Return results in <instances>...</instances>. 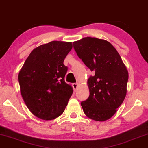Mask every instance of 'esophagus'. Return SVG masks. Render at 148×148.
Instances as JSON below:
<instances>
[{
	"instance_id": "esophagus-1",
	"label": "esophagus",
	"mask_w": 148,
	"mask_h": 148,
	"mask_svg": "<svg viewBox=\"0 0 148 148\" xmlns=\"http://www.w3.org/2000/svg\"><path fill=\"white\" fill-rule=\"evenodd\" d=\"M72 87H73L74 90L75 92H76V90L77 89V87H78V84H77V83H73L72 84Z\"/></svg>"
}]
</instances>
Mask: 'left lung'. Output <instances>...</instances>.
I'll return each instance as SVG.
<instances>
[{"label":"left lung","instance_id":"left-lung-1","mask_svg":"<svg viewBox=\"0 0 148 148\" xmlns=\"http://www.w3.org/2000/svg\"><path fill=\"white\" fill-rule=\"evenodd\" d=\"M78 56L93 73L90 96L81 106L87 117L105 121L114 115L126 95L128 72L116 48L105 40L86 37L73 42Z\"/></svg>","mask_w":148,"mask_h":148}]
</instances>
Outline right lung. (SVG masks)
Masks as SVG:
<instances>
[{"mask_svg": "<svg viewBox=\"0 0 148 148\" xmlns=\"http://www.w3.org/2000/svg\"><path fill=\"white\" fill-rule=\"evenodd\" d=\"M72 42L52 41L34 48L18 74L21 95L35 116L50 120L64 111L73 90L64 80V60Z\"/></svg>", "mask_w": 148, "mask_h": 148, "instance_id": "right-lung-1", "label": "right lung"}]
</instances>
